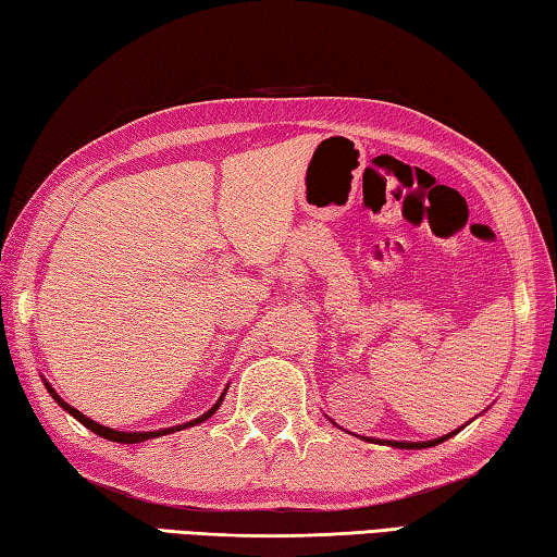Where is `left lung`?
<instances>
[{"mask_svg":"<svg viewBox=\"0 0 557 557\" xmlns=\"http://www.w3.org/2000/svg\"><path fill=\"white\" fill-rule=\"evenodd\" d=\"M457 432H459V430H457ZM451 435H455V432H449V435H445V437L430 440V442H398V440H385V445H391V447H398V449H422V447H435V445H440V442L449 440Z\"/></svg>","mask_w":557,"mask_h":557,"instance_id":"left-lung-1","label":"left lung"}]
</instances>
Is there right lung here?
<instances>
[{
	"instance_id": "obj_1",
	"label": "right lung",
	"mask_w": 557,
	"mask_h": 557,
	"mask_svg": "<svg viewBox=\"0 0 557 557\" xmlns=\"http://www.w3.org/2000/svg\"><path fill=\"white\" fill-rule=\"evenodd\" d=\"M46 385V391L51 393V398L61 405V408L65 410V412H71L75 420L81 422V425H86L90 432H96V435H100V437H106V440H110V442H120V445H137V442H145V440H152V437H162V435H172V432H178V430H186V428H194V425H199V422H203V420H209L211 414L221 408V403H223V398H225V391H223V395L219 398V403L213 405V408L209 410V412H203L201 418H196V420H191V422H184V425H176V428H166V430H154V432H120V430H112V428H106V425H100V422H96V420H90V418H86V414H83L81 410H75L73 405H69L65 403L59 393H55L49 383H44Z\"/></svg>"
}]
</instances>
